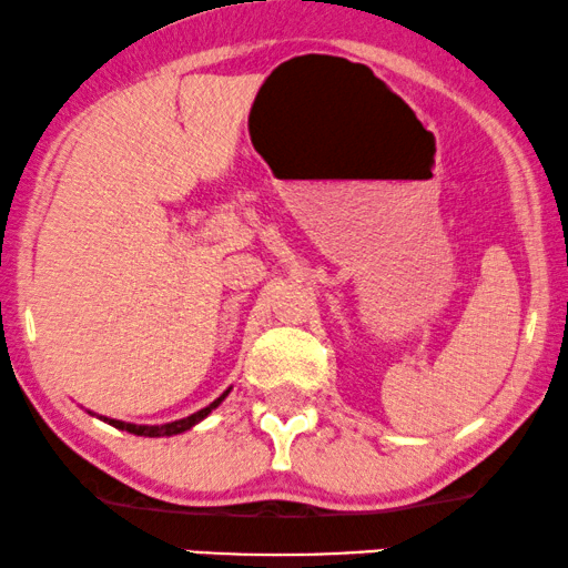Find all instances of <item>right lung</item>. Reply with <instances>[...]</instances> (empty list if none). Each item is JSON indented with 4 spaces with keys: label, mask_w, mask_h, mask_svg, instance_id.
Returning a JSON list of instances; mask_svg holds the SVG:
<instances>
[{
    "label": "right lung",
    "mask_w": 568,
    "mask_h": 568,
    "mask_svg": "<svg viewBox=\"0 0 568 568\" xmlns=\"http://www.w3.org/2000/svg\"><path fill=\"white\" fill-rule=\"evenodd\" d=\"M231 390H225L222 393V396L217 398V400H212L210 406L206 408H201V412H196V414H191V416H185V419H178V422H168V425H131V422H120V419H106L104 416V422H110L112 427H118V429H125V433H131V435H143V437H170V435H181V433H185V429H191V427H196L201 419H204V416H210L214 408H217L222 400H225V396Z\"/></svg>",
    "instance_id": "right-lung-1"
}]
</instances>
